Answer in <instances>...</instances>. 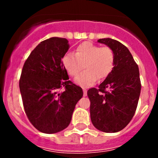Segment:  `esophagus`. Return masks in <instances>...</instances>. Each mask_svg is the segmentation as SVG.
I'll return each mask as SVG.
<instances>
[{"mask_svg": "<svg viewBox=\"0 0 158 158\" xmlns=\"http://www.w3.org/2000/svg\"><path fill=\"white\" fill-rule=\"evenodd\" d=\"M83 95L84 96H86L87 95V90L85 89H83Z\"/></svg>", "mask_w": 158, "mask_h": 158, "instance_id": "obj_1", "label": "esophagus"}]
</instances>
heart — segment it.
<instances>
[{"label": "heart", "instance_id": "1", "mask_svg": "<svg viewBox=\"0 0 158 158\" xmlns=\"http://www.w3.org/2000/svg\"><path fill=\"white\" fill-rule=\"evenodd\" d=\"M63 64L71 77L85 68V71L76 77V82L82 86H90L98 81L104 80L113 70L115 63L114 52L109 47H99L85 41L76 47L75 54L63 56Z\"/></svg>", "mask_w": 158, "mask_h": 158}]
</instances>
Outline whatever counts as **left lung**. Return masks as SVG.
<instances>
[{"mask_svg": "<svg viewBox=\"0 0 158 158\" xmlns=\"http://www.w3.org/2000/svg\"><path fill=\"white\" fill-rule=\"evenodd\" d=\"M114 50L115 63L98 89H89L90 117L98 130L114 133L125 128L133 118L141 93L138 66L128 49L115 40L99 39Z\"/></svg>", "mask_w": 158, "mask_h": 158, "instance_id": "1", "label": "left lung"}]
</instances>
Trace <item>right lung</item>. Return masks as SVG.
Listing matches in <instances>:
<instances>
[{"instance_id": "obj_1", "label": "right lung", "mask_w": 158, "mask_h": 158, "mask_svg": "<svg viewBox=\"0 0 158 158\" xmlns=\"http://www.w3.org/2000/svg\"><path fill=\"white\" fill-rule=\"evenodd\" d=\"M69 48L66 38L45 40L30 52L22 69L19 86L23 109L30 123L43 133L67 128L83 95L82 88L69 80L63 64Z\"/></svg>"}]
</instances>
